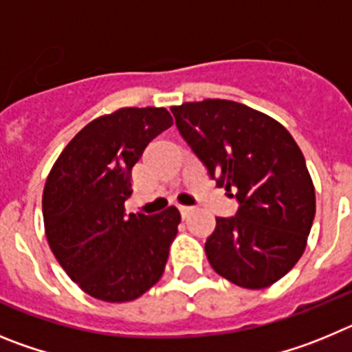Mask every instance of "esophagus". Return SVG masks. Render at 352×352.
Returning <instances> with one entry per match:
<instances>
[{"label": "esophagus", "mask_w": 352, "mask_h": 352, "mask_svg": "<svg viewBox=\"0 0 352 352\" xmlns=\"http://www.w3.org/2000/svg\"><path fill=\"white\" fill-rule=\"evenodd\" d=\"M178 208H179V213H182L183 219H188L192 211H194V208L192 206H178Z\"/></svg>", "instance_id": "obj_1"}]
</instances>
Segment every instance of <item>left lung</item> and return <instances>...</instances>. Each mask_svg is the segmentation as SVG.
Here are the masks:
<instances>
[{
	"mask_svg": "<svg viewBox=\"0 0 352 352\" xmlns=\"http://www.w3.org/2000/svg\"><path fill=\"white\" fill-rule=\"evenodd\" d=\"M170 113L210 178L239 204L234 217L217 219L206 239L211 268L245 289L280 280L303 254L316 217L296 141L278 121L238 102H186Z\"/></svg>",
	"mask_w": 352,
	"mask_h": 352,
	"instance_id": "1",
	"label": "left lung"
}]
</instances>
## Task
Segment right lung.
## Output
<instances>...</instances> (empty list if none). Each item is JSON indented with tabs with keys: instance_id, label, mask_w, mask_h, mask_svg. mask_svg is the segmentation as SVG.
<instances>
[{
	"instance_id": "add662e5",
	"label": "right lung",
	"mask_w": 352,
	"mask_h": 352,
	"mask_svg": "<svg viewBox=\"0 0 352 352\" xmlns=\"http://www.w3.org/2000/svg\"><path fill=\"white\" fill-rule=\"evenodd\" d=\"M170 125L164 107H125L96 118L68 142L45 182L49 247L72 280L96 300H135L166 270L179 211L126 214L125 201L132 167Z\"/></svg>"
}]
</instances>
